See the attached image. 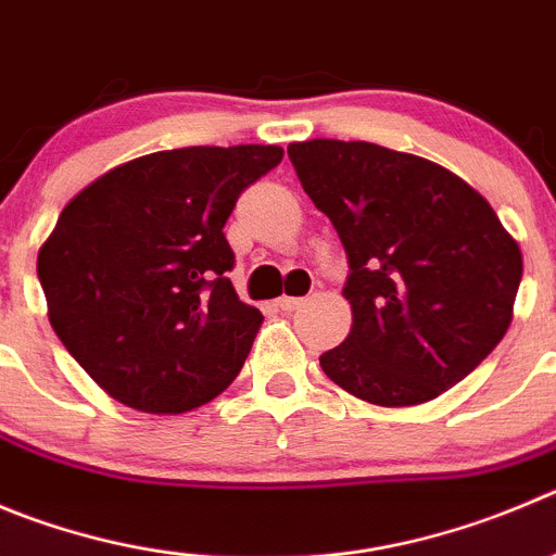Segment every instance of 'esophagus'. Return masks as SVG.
Here are the masks:
<instances>
[{"label": "esophagus", "mask_w": 556, "mask_h": 556, "mask_svg": "<svg viewBox=\"0 0 556 556\" xmlns=\"http://www.w3.org/2000/svg\"><path fill=\"white\" fill-rule=\"evenodd\" d=\"M304 304V299H295V295H282L277 302L279 309H285V313H293V309H299Z\"/></svg>", "instance_id": "obj_1"}]
</instances>
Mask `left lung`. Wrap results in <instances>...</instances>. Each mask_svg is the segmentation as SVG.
<instances>
[{
    "label": "left lung",
    "instance_id": "obj_1",
    "mask_svg": "<svg viewBox=\"0 0 556 556\" xmlns=\"http://www.w3.org/2000/svg\"><path fill=\"white\" fill-rule=\"evenodd\" d=\"M304 191L349 254L354 326L320 356L326 376L376 406H417L464 381L513 320L521 249L466 180L372 142L288 148Z\"/></svg>",
    "mask_w": 556,
    "mask_h": 556
}]
</instances>
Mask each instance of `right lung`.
<instances>
[{
	"label": "right lung",
	"mask_w": 556,
	"mask_h": 556,
	"mask_svg": "<svg viewBox=\"0 0 556 556\" xmlns=\"http://www.w3.org/2000/svg\"><path fill=\"white\" fill-rule=\"evenodd\" d=\"M277 144L178 148L109 169L62 207L38 252L51 329L114 401L184 414L241 372L261 309L238 299L225 238Z\"/></svg>",
	"instance_id": "obj_1"
}]
</instances>
